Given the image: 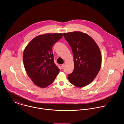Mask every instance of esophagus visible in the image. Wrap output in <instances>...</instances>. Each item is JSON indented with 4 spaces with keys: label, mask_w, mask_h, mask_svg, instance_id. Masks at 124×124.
Returning <instances> with one entry per match:
<instances>
[{
    "label": "esophagus",
    "mask_w": 124,
    "mask_h": 124,
    "mask_svg": "<svg viewBox=\"0 0 124 124\" xmlns=\"http://www.w3.org/2000/svg\"><path fill=\"white\" fill-rule=\"evenodd\" d=\"M65 64H63V65H62V66H61V68H62V69H64V67H65Z\"/></svg>",
    "instance_id": "34e87169"
}]
</instances>
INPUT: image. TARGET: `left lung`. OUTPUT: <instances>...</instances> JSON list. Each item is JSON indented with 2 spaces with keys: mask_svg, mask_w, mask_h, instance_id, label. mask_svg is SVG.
<instances>
[{
  "mask_svg": "<svg viewBox=\"0 0 124 124\" xmlns=\"http://www.w3.org/2000/svg\"><path fill=\"white\" fill-rule=\"evenodd\" d=\"M64 37L72 51L74 68L68 75L70 83L78 87H84L96 78L101 65L100 48L88 35L81 32L64 33Z\"/></svg>",
  "mask_w": 124,
  "mask_h": 124,
  "instance_id": "obj_1",
  "label": "left lung"
}]
</instances>
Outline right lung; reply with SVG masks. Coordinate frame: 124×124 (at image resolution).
Returning a JSON list of instances; mask_svg holds the SVG:
<instances>
[{
	"mask_svg": "<svg viewBox=\"0 0 124 124\" xmlns=\"http://www.w3.org/2000/svg\"><path fill=\"white\" fill-rule=\"evenodd\" d=\"M62 33L45 34L34 38L25 48L23 60L25 70L35 85L45 88L54 81L60 71L54 63L52 48Z\"/></svg>",
	"mask_w": 124,
	"mask_h": 124,
	"instance_id": "1",
	"label": "right lung"
}]
</instances>
